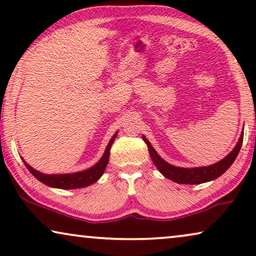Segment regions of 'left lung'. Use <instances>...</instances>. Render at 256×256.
I'll return each mask as SVG.
<instances>
[{
	"label": "left lung",
	"mask_w": 256,
	"mask_h": 256,
	"mask_svg": "<svg viewBox=\"0 0 256 256\" xmlns=\"http://www.w3.org/2000/svg\"><path fill=\"white\" fill-rule=\"evenodd\" d=\"M142 138L143 141L146 143V146H148L150 157H152L154 164H155L157 169H158L160 172L162 174L164 177L170 180L176 182L178 184H202L220 177L230 166H232L233 162L236 158L238 154L240 152L241 146H242L244 130L242 134L240 135V138L239 141H238L236 146H234V149L225 157V158L219 160L218 163L212 164V166L198 168H180L168 163L166 160H164L162 157L156 152V150L152 148V146L150 144V142L146 140L144 135H142Z\"/></svg>",
	"instance_id": "left-lung-1"
}]
</instances>
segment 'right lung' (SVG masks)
<instances>
[{
  "label": "right lung",
  "mask_w": 256,
  "mask_h": 256,
  "mask_svg": "<svg viewBox=\"0 0 256 256\" xmlns=\"http://www.w3.org/2000/svg\"><path fill=\"white\" fill-rule=\"evenodd\" d=\"M118 132L113 135V138H110V143L106 146L102 157L98 163L94 164L93 166H90V169H86L84 171H78V172L73 174H46L40 171L34 169L32 166H30L26 160L24 164L28 168V170L37 178L38 180L42 183L48 185L50 188H64V190H71V188H86L90 184H94L96 182L100 180V177L102 176L106 166L108 164V160H110V146L113 144L115 138H116Z\"/></svg>",
  "instance_id": "1"
}]
</instances>
